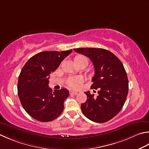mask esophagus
Returning a JSON list of instances; mask_svg holds the SVG:
<instances>
[{"instance_id":"esophagus-1","label":"esophagus","mask_w":149,"mask_h":149,"mask_svg":"<svg viewBox=\"0 0 149 149\" xmlns=\"http://www.w3.org/2000/svg\"><path fill=\"white\" fill-rule=\"evenodd\" d=\"M70 95H77L78 92L75 91H70Z\"/></svg>"}]
</instances>
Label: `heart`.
Listing matches in <instances>:
<instances>
[{"label":"heart","instance_id":"heart-1","mask_svg":"<svg viewBox=\"0 0 149 149\" xmlns=\"http://www.w3.org/2000/svg\"><path fill=\"white\" fill-rule=\"evenodd\" d=\"M84 61L86 63V65H88V59H86L85 57L84 56H77L75 57V61ZM83 79L81 77H70L66 81V83L68 86L70 87V88H77L78 84L82 83Z\"/></svg>","mask_w":149,"mask_h":149}]
</instances>
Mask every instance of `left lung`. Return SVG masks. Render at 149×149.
I'll use <instances>...</instances> for the list:
<instances>
[{"label": "left lung", "instance_id": "obj_1", "mask_svg": "<svg viewBox=\"0 0 149 149\" xmlns=\"http://www.w3.org/2000/svg\"><path fill=\"white\" fill-rule=\"evenodd\" d=\"M74 50L88 57L94 66L92 89H98V95L84 92L85 103L81 104L83 114L96 123H104L116 116L123 108L129 92L126 71L118 58L103 48H76Z\"/></svg>", "mask_w": 149, "mask_h": 149}]
</instances>
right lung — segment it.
Instances as JSON below:
<instances>
[{"mask_svg": "<svg viewBox=\"0 0 149 149\" xmlns=\"http://www.w3.org/2000/svg\"><path fill=\"white\" fill-rule=\"evenodd\" d=\"M72 52V49L40 52L23 66L17 84L18 95L25 111L36 120L53 121L63 112L68 90L61 88L53 92L48 86V79L49 74Z\"/></svg>", "mask_w": 149, "mask_h": 149, "instance_id": "right-lung-1", "label": "right lung"}]
</instances>
